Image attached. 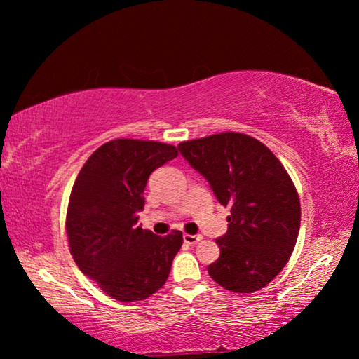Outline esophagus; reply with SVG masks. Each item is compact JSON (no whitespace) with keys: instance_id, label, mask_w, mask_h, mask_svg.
I'll return each mask as SVG.
<instances>
[{"instance_id":"obj_1","label":"esophagus","mask_w":359,"mask_h":359,"mask_svg":"<svg viewBox=\"0 0 359 359\" xmlns=\"http://www.w3.org/2000/svg\"><path fill=\"white\" fill-rule=\"evenodd\" d=\"M199 241H201V236L199 234H184V242L188 245H194Z\"/></svg>"}]
</instances>
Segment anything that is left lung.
<instances>
[{"label": "left lung", "mask_w": 359, "mask_h": 359, "mask_svg": "<svg viewBox=\"0 0 359 359\" xmlns=\"http://www.w3.org/2000/svg\"><path fill=\"white\" fill-rule=\"evenodd\" d=\"M179 150L228 205V231L217 244L220 258L209 276L234 293L266 287L293 253L301 226L297 191L277 156L241 133L180 142Z\"/></svg>", "instance_id": "obj_1"}]
</instances>
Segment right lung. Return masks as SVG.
Here are the masks:
<instances>
[{"label": "right lung", "mask_w": 359, "mask_h": 359, "mask_svg": "<svg viewBox=\"0 0 359 359\" xmlns=\"http://www.w3.org/2000/svg\"><path fill=\"white\" fill-rule=\"evenodd\" d=\"M175 156L174 145L115 139L88 158L74 182L66 214L71 255L114 299H147L168 280L182 233L160 238L139 226L137 212L150 174Z\"/></svg>", "instance_id": "right-lung-1"}]
</instances>
